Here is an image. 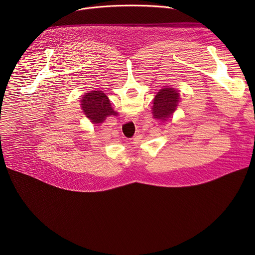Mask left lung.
<instances>
[{"label": "left lung", "instance_id": "obj_1", "mask_svg": "<svg viewBox=\"0 0 255 255\" xmlns=\"http://www.w3.org/2000/svg\"><path fill=\"white\" fill-rule=\"evenodd\" d=\"M179 102V93L173 88L161 89L155 96L152 106V115L158 120L169 118Z\"/></svg>", "mask_w": 255, "mask_h": 255}]
</instances>
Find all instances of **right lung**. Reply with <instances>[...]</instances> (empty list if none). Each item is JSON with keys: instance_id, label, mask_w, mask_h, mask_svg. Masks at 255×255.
I'll return each mask as SVG.
<instances>
[{"instance_id": "obj_1", "label": "right lung", "mask_w": 255, "mask_h": 255, "mask_svg": "<svg viewBox=\"0 0 255 255\" xmlns=\"http://www.w3.org/2000/svg\"><path fill=\"white\" fill-rule=\"evenodd\" d=\"M81 102L84 114L94 124L103 123L107 117L118 114L113 110L110 100L102 91H91L85 94Z\"/></svg>"}]
</instances>
